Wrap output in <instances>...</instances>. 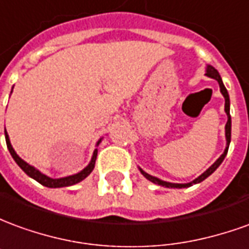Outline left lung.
<instances>
[{"label": "left lung", "instance_id": "obj_1", "mask_svg": "<svg viewBox=\"0 0 249 249\" xmlns=\"http://www.w3.org/2000/svg\"><path fill=\"white\" fill-rule=\"evenodd\" d=\"M207 76L211 77V78H214V80H217V82H219L220 85V92H221V94L224 96L225 98V113H227V116H228V121H227V124H225V137H227V146H225V151L224 153L221 155V156L216 160V161L211 165V167L205 171V172L203 173V175H200L197 178H195L193 181H191V183L188 184H173V183H167V181H162V180H160V178H153V176H151V175H148L146 172H144L142 169H140V172L145 176L149 181H152V183L155 184H159V185H161V187H167V188H187V187H191V185H193V184H197V183H201L203 180H205V178H208V176H211L212 173L219 168V165L223 162V160H224V157L227 156V153H228V148H230V142H231V114H230V96H228V92H227V89H225L224 84H223V81H221V77H220L219 71L214 69L213 66L208 65L207 66V73H205Z\"/></svg>", "mask_w": 249, "mask_h": 249}]
</instances>
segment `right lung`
<instances>
[{
    "mask_svg": "<svg viewBox=\"0 0 249 249\" xmlns=\"http://www.w3.org/2000/svg\"><path fill=\"white\" fill-rule=\"evenodd\" d=\"M5 139H6V145H8V149L10 152V155L14 159V161L18 164V167L24 171L28 176H30L32 178H35L36 181H38L42 185H45L48 188H61V187H69V185H73V184H77L82 181L84 178H87L90 175V172L93 171V168H94V162H96V157H97V149L93 152V157L90 162H89V165L87 168H84L81 172L76 173V175H71V176H68V178H51L45 176V175H42L40 171H37L36 168H33L32 165H29L28 162H25L21 157L14 152L13 146L10 144V140H9V136L6 133V129H5ZM97 144H100V141H98Z\"/></svg>",
    "mask_w": 249,
    "mask_h": 249,
    "instance_id": "right-lung-1",
    "label": "right lung"
}]
</instances>
